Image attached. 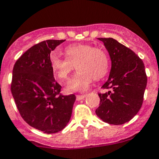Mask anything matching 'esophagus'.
Returning a JSON list of instances; mask_svg holds the SVG:
<instances>
[{"label":"esophagus","mask_w":159,"mask_h":159,"mask_svg":"<svg viewBox=\"0 0 159 159\" xmlns=\"http://www.w3.org/2000/svg\"><path fill=\"white\" fill-rule=\"evenodd\" d=\"M86 96V95H76V100L77 101H80V100H83L84 97Z\"/></svg>","instance_id":"34e87169"}]
</instances>
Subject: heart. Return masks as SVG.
<instances>
[{
  "mask_svg": "<svg viewBox=\"0 0 159 159\" xmlns=\"http://www.w3.org/2000/svg\"><path fill=\"white\" fill-rule=\"evenodd\" d=\"M66 58L55 54L50 56V66L59 81H65L75 69L78 72L68 83L70 92H84L89 89L93 79L102 78L108 70V58L103 50L89 44H73L65 48Z\"/></svg>",
  "mask_w": 159,
  "mask_h": 159,
  "instance_id": "1",
  "label": "heart"
}]
</instances>
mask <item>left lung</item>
Instances as JSON below:
<instances>
[{
	"mask_svg": "<svg viewBox=\"0 0 159 159\" xmlns=\"http://www.w3.org/2000/svg\"><path fill=\"white\" fill-rule=\"evenodd\" d=\"M109 52L111 69L109 78L99 93L101 101L95 113L101 120L112 125L129 121L142 107L147 86V75L143 60L126 46L111 38H100Z\"/></svg>",
	"mask_w": 159,
	"mask_h": 159,
	"instance_id": "8db88e82",
	"label": "left lung"
}]
</instances>
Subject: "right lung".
<instances>
[{"instance_id": "1", "label": "right lung", "mask_w": 159, "mask_h": 159, "mask_svg": "<svg viewBox=\"0 0 159 159\" xmlns=\"http://www.w3.org/2000/svg\"><path fill=\"white\" fill-rule=\"evenodd\" d=\"M65 40H46L29 49L13 67L11 91L23 120L35 129L51 134L62 131L72 115L75 95L60 94L54 80L50 52Z\"/></svg>"}]
</instances>
